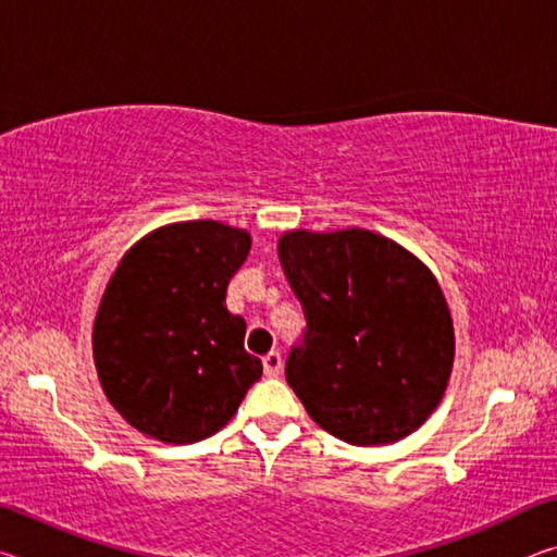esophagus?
I'll return each mask as SVG.
<instances>
[{
  "instance_id": "esophagus-1",
  "label": "esophagus",
  "mask_w": 557,
  "mask_h": 557,
  "mask_svg": "<svg viewBox=\"0 0 557 557\" xmlns=\"http://www.w3.org/2000/svg\"><path fill=\"white\" fill-rule=\"evenodd\" d=\"M262 369H265L268 379H275L282 371V356L280 351H270L268 356H262Z\"/></svg>"
}]
</instances>
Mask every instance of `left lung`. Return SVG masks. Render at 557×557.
<instances>
[{"mask_svg": "<svg viewBox=\"0 0 557 557\" xmlns=\"http://www.w3.org/2000/svg\"><path fill=\"white\" fill-rule=\"evenodd\" d=\"M280 265L307 326L289 348V388L348 445H391L437 408L455 329L432 272L379 233L292 231Z\"/></svg>", "mask_w": 557, "mask_h": 557, "instance_id": "obj_1", "label": "left lung"}]
</instances>
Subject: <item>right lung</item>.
<instances>
[{
  "mask_svg": "<svg viewBox=\"0 0 557 557\" xmlns=\"http://www.w3.org/2000/svg\"><path fill=\"white\" fill-rule=\"evenodd\" d=\"M250 235L215 221L164 225L132 248L102 295L92 356L122 418L169 445L211 437L262 375L225 309Z\"/></svg>",
  "mask_w": 557,
  "mask_h": 557,
  "instance_id": "obj_1",
  "label": "right lung"
}]
</instances>
